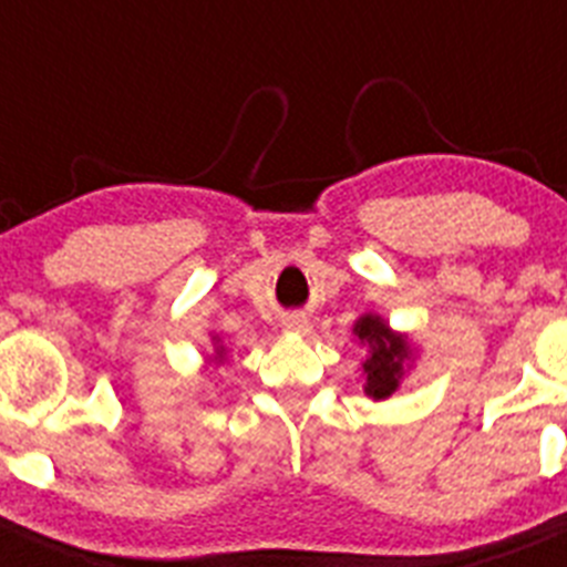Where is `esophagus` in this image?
<instances>
[{"instance_id":"1","label":"esophagus","mask_w":567,"mask_h":567,"mask_svg":"<svg viewBox=\"0 0 567 567\" xmlns=\"http://www.w3.org/2000/svg\"><path fill=\"white\" fill-rule=\"evenodd\" d=\"M284 329H287V332H292V334H307L309 332V320L303 318V315H287V318H284Z\"/></svg>"}]
</instances>
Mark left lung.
Returning <instances> with one entry per match:
<instances>
[{
    "label": "left lung",
    "instance_id": "8db88e82",
    "mask_svg": "<svg viewBox=\"0 0 567 567\" xmlns=\"http://www.w3.org/2000/svg\"><path fill=\"white\" fill-rule=\"evenodd\" d=\"M354 334L360 343L369 346V358L363 360V392L372 400L392 398L405 374V363L412 360V343L405 334L392 332L380 315L358 318Z\"/></svg>",
    "mask_w": 567,
    "mask_h": 567
}]
</instances>
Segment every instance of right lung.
<instances>
[{
	"instance_id": "add662e5",
	"label": "right lung",
	"mask_w": 567,
	"mask_h": 567,
	"mask_svg": "<svg viewBox=\"0 0 567 567\" xmlns=\"http://www.w3.org/2000/svg\"><path fill=\"white\" fill-rule=\"evenodd\" d=\"M215 360H218V363L224 360V346H218V349H215Z\"/></svg>"
}]
</instances>
